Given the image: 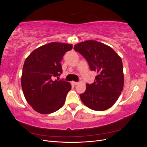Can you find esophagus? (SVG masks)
<instances>
[{
    "mask_svg": "<svg viewBox=\"0 0 147 147\" xmlns=\"http://www.w3.org/2000/svg\"><path fill=\"white\" fill-rule=\"evenodd\" d=\"M78 82H72V84H74V85H77V84H78Z\"/></svg>",
    "mask_w": 147,
    "mask_h": 147,
    "instance_id": "1",
    "label": "esophagus"
}]
</instances>
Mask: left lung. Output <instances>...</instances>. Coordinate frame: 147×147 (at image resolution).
I'll use <instances>...</instances> for the list:
<instances>
[{
  "instance_id": "obj_1",
  "label": "left lung",
  "mask_w": 147,
  "mask_h": 147,
  "mask_svg": "<svg viewBox=\"0 0 147 147\" xmlns=\"http://www.w3.org/2000/svg\"><path fill=\"white\" fill-rule=\"evenodd\" d=\"M74 49L86 59L96 72L94 82L86 84L80 94L83 103L96 111L111 107L118 100L124 86L122 59L110 47L92 40L80 42Z\"/></svg>"
}]
</instances>
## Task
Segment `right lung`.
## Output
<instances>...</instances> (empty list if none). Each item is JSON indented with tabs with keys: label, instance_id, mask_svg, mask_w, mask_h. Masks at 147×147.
I'll list each match as a JSON object with an SVG mask.
<instances>
[{
	"label": "right lung",
	"instance_id": "add662e5",
	"mask_svg": "<svg viewBox=\"0 0 147 147\" xmlns=\"http://www.w3.org/2000/svg\"><path fill=\"white\" fill-rule=\"evenodd\" d=\"M72 44L51 42L34 50L26 59L21 86L28 104L37 112L48 114L63 106L71 90L69 82L55 80L63 72L61 61Z\"/></svg>",
	"mask_w": 147,
	"mask_h": 147
}]
</instances>
